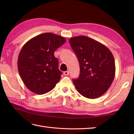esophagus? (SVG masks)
<instances>
[{
    "label": "esophagus",
    "mask_w": 134,
    "mask_h": 134,
    "mask_svg": "<svg viewBox=\"0 0 134 134\" xmlns=\"http://www.w3.org/2000/svg\"><path fill=\"white\" fill-rule=\"evenodd\" d=\"M69 73H70L69 71H64V72H63L64 75H69Z\"/></svg>",
    "instance_id": "esophagus-1"
}]
</instances>
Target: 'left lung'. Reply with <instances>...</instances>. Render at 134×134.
Listing matches in <instances>:
<instances>
[{
    "mask_svg": "<svg viewBox=\"0 0 134 134\" xmlns=\"http://www.w3.org/2000/svg\"><path fill=\"white\" fill-rule=\"evenodd\" d=\"M70 44L80 65V75L72 80L76 90L87 98L99 97L109 89L115 78L112 52L104 45L85 36L70 38Z\"/></svg>",
    "mask_w": 134,
    "mask_h": 134,
    "instance_id": "left-lung-1",
    "label": "left lung"
}]
</instances>
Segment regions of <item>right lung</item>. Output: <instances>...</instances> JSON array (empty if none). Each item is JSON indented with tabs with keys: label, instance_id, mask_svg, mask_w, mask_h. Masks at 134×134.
Returning <instances> with one entry per match:
<instances>
[{
	"label": "right lung",
	"instance_id": "obj_1",
	"mask_svg": "<svg viewBox=\"0 0 134 134\" xmlns=\"http://www.w3.org/2000/svg\"><path fill=\"white\" fill-rule=\"evenodd\" d=\"M65 41L63 37L45 33L30 39L22 48L18 59V72L31 92L45 94L60 81L62 72L54 52Z\"/></svg>",
	"mask_w": 134,
	"mask_h": 134
}]
</instances>
